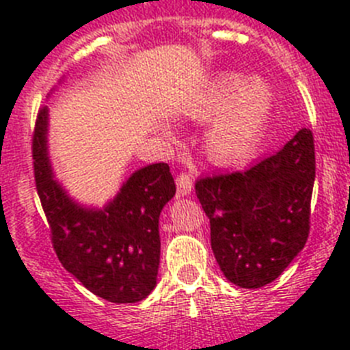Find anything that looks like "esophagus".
Returning a JSON list of instances; mask_svg holds the SVG:
<instances>
[{
	"instance_id": "34e87169",
	"label": "esophagus",
	"mask_w": 350,
	"mask_h": 350,
	"mask_svg": "<svg viewBox=\"0 0 350 350\" xmlns=\"http://www.w3.org/2000/svg\"><path fill=\"white\" fill-rule=\"evenodd\" d=\"M191 191H193V180H191L189 175H185V173L178 175L177 177V196L184 198V196H187V194H191Z\"/></svg>"
}]
</instances>
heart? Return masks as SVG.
<instances>
[{"mask_svg": "<svg viewBox=\"0 0 350 350\" xmlns=\"http://www.w3.org/2000/svg\"><path fill=\"white\" fill-rule=\"evenodd\" d=\"M222 71L184 107L185 117L206 122L205 152L219 166L242 165L254 156L273 108V92L261 79Z\"/></svg>", "mask_w": 350, "mask_h": 350, "instance_id": "heart-1", "label": "heart"}]
</instances>
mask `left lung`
Masks as SVG:
<instances>
[{
    "mask_svg": "<svg viewBox=\"0 0 350 350\" xmlns=\"http://www.w3.org/2000/svg\"><path fill=\"white\" fill-rule=\"evenodd\" d=\"M314 178V137L303 128L275 156L196 182L226 279L258 289L289 267L308 238Z\"/></svg>",
    "mask_w": 350,
    "mask_h": 350,
    "instance_id": "8db88e82",
    "label": "left lung"
}]
</instances>
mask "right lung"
<instances>
[{
    "label": "right lung",
    "mask_w": 350,
    "mask_h": 350,
    "mask_svg": "<svg viewBox=\"0 0 350 350\" xmlns=\"http://www.w3.org/2000/svg\"><path fill=\"white\" fill-rule=\"evenodd\" d=\"M33 159L36 189L61 265L107 301L147 298L157 284L161 210L175 196L170 166H144L103 206L83 205L55 177L49 154V107L36 119Z\"/></svg>",
    "instance_id": "add662e5"
}]
</instances>
